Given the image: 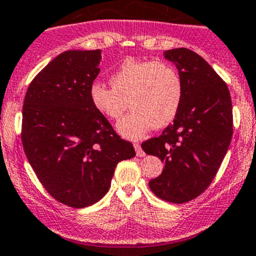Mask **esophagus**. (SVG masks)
Listing matches in <instances>:
<instances>
[{
	"instance_id": "1",
	"label": "esophagus",
	"mask_w": 256,
	"mask_h": 256,
	"mask_svg": "<svg viewBox=\"0 0 256 256\" xmlns=\"http://www.w3.org/2000/svg\"><path fill=\"white\" fill-rule=\"evenodd\" d=\"M134 150H136V153H137L138 157H143V156L146 154L144 150H142V147H140V143H134Z\"/></svg>"
}]
</instances>
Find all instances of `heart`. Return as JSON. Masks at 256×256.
I'll return each mask as SVG.
<instances>
[{
    "instance_id": "1",
    "label": "heart",
    "mask_w": 256,
    "mask_h": 256,
    "mask_svg": "<svg viewBox=\"0 0 256 256\" xmlns=\"http://www.w3.org/2000/svg\"><path fill=\"white\" fill-rule=\"evenodd\" d=\"M110 85L94 82L90 102L112 120H118L130 104L133 110L118 123V132L130 140L140 138L152 126H170L184 100L181 75L167 62L126 58L110 75Z\"/></svg>"
}]
</instances>
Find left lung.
<instances>
[{
	"label": "left lung",
	"instance_id": "8db88e82",
	"mask_svg": "<svg viewBox=\"0 0 256 256\" xmlns=\"http://www.w3.org/2000/svg\"><path fill=\"white\" fill-rule=\"evenodd\" d=\"M164 58L178 69L184 100L174 123L142 148L164 163L162 174L148 184L150 191L184 204L202 194L220 168L232 137V104L226 82L196 52L172 48Z\"/></svg>",
	"mask_w": 256,
	"mask_h": 256
}]
</instances>
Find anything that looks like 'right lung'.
Masks as SVG:
<instances>
[{"label": "right lung", "instance_id": "1", "mask_svg": "<svg viewBox=\"0 0 256 256\" xmlns=\"http://www.w3.org/2000/svg\"><path fill=\"white\" fill-rule=\"evenodd\" d=\"M100 59V50L60 54L34 78L24 100L26 157L44 188L75 208L98 202L116 164L136 156L90 102Z\"/></svg>", "mask_w": 256, "mask_h": 256}]
</instances>
